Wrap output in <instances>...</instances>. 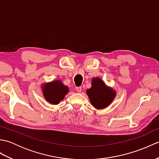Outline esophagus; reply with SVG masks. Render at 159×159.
Segmentation results:
<instances>
[{
	"label": "esophagus",
	"instance_id": "obj_1",
	"mask_svg": "<svg viewBox=\"0 0 159 159\" xmlns=\"http://www.w3.org/2000/svg\"><path fill=\"white\" fill-rule=\"evenodd\" d=\"M76 92H79V93L81 92V91H82L81 87H76Z\"/></svg>",
	"mask_w": 159,
	"mask_h": 159
}]
</instances>
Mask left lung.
<instances>
[{
  "instance_id": "1",
  "label": "left lung",
  "mask_w": 159,
  "mask_h": 159,
  "mask_svg": "<svg viewBox=\"0 0 159 159\" xmlns=\"http://www.w3.org/2000/svg\"><path fill=\"white\" fill-rule=\"evenodd\" d=\"M87 94L94 108L103 109L113 102L116 96V91L107 86L99 77H95L92 80V87L87 89Z\"/></svg>"
}]
</instances>
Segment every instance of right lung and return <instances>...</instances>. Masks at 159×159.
I'll use <instances>...</instances> for the list:
<instances>
[{
	"instance_id": "1",
	"label": "right lung",
	"mask_w": 159,
	"mask_h": 159,
	"mask_svg": "<svg viewBox=\"0 0 159 159\" xmlns=\"http://www.w3.org/2000/svg\"><path fill=\"white\" fill-rule=\"evenodd\" d=\"M43 98L50 104H59L69 92V87L64 85L61 80H54L51 82L44 83L41 85Z\"/></svg>"
}]
</instances>
